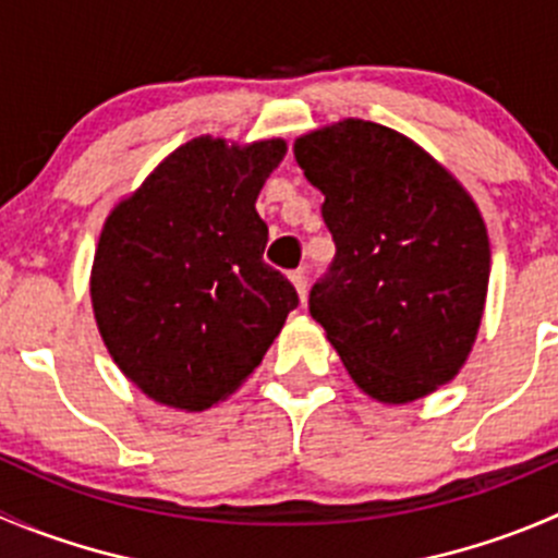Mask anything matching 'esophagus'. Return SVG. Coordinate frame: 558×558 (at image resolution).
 <instances>
[{
  "mask_svg": "<svg viewBox=\"0 0 558 558\" xmlns=\"http://www.w3.org/2000/svg\"><path fill=\"white\" fill-rule=\"evenodd\" d=\"M291 283H294L296 294H300V302H305V296H307V275L302 272V269H296V272H291Z\"/></svg>",
  "mask_w": 558,
  "mask_h": 558,
  "instance_id": "esophagus-1",
  "label": "esophagus"
}]
</instances>
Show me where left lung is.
Wrapping results in <instances>:
<instances>
[{"instance_id":"left-lung-1","label":"left lung","mask_w":558,"mask_h":558,"mask_svg":"<svg viewBox=\"0 0 558 558\" xmlns=\"http://www.w3.org/2000/svg\"><path fill=\"white\" fill-rule=\"evenodd\" d=\"M294 158L324 193L338 247L311 316L349 376L387 405L450 384L488 296V229L474 198L409 135L365 119L300 135Z\"/></svg>"}]
</instances>
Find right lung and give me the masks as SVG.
Masks as SVG:
<instances>
[{
  "label": "right lung",
  "mask_w": 558,
  "mask_h": 558,
  "mask_svg": "<svg viewBox=\"0 0 558 558\" xmlns=\"http://www.w3.org/2000/svg\"><path fill=\"white\" fill-rule=\"evenodd\" d=\"M286 149L198 135L108 213L92 311L111 360L155 403L207 411L234 395L300 302L264 262L256 213Z\"/></svg>",
  "instance_id": "right-lung-1"
}]
</instances>
